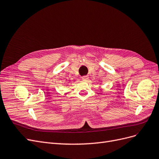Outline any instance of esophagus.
<instances>
[{
	"mask_svg": "<svg viewBox=\"0 0 159 159\" xmlns=\"http://www.w3.org/2000/svg\"><path fill=\"white\" fill-rule=\"evenodd\" d=\"M89 76H83V77H82V79H83V80H84V81H86V80H89Z\"/></svg>",
	"mask_w": 159,
	"mask_h": 159,
	"instance_id": "1",
	"label": "esophagus"
}]
</instances>
